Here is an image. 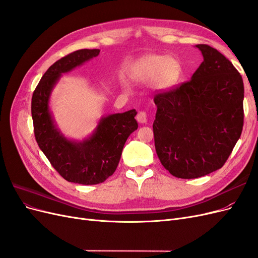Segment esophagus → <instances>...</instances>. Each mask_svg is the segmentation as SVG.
Listing matches in <instances>:
<instances>
[{
  "mask_svg": "<svg viewBox=\"0 0 258 258\" xmlns=\"http://www.w3.org/2000/svg\"><path fill=\"white\" fill-rule=\"evenodd\" d=\"M137 120H138L140 123H146V121H147L146 113H145V112H139L138 115H137Z\"/></svg>",
  "mask_w": 258,
  "mask_h": 258,
  "instance_id": "esophagus-1",
  "label": "esophagus"
}]
</instances>
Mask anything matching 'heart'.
I'll list each match as a JSON object with an SVG mask.
<instances>
[{
  "mask_svg": "<svg viewBox=\"0 0 258 258\" xmlns=\"http://www.w3.org/2000/svg\"><path fill=\"white\" fill-rule=\"evenodd\" d=\"M181 74V66L175 59L162 54H150L140 61L131 77L137 83L154 82L155 89L169 91L178 83ZM121 87L124 91H130L127 83L123 82Z\"/></svg>",
  "mask_w": 258,
  "mask_h": 258,
  "instance_id": "1",
  "label": "heart"
}]
</instances>
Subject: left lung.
<instances>
[{
	"mask_svg": "<svg viewBox=\"0 0 258 258\" xmlns=\"http://www.w3.org/2000/svg\"><path fill=\"white\" fill-rule=\"evenodd\" d=\"M204 61L190 81L156 95L153 123L161 165L175 177L197 178L221 169L243 127L244 87L224 54L199 44Z\"/></svg>",
	"mask_w": 258,
	"mask_h": 258,
	"instance_id": "obj_1",
	"label": "left lung"
}]
</instances>
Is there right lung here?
Wrapping results in <instances>:
<instances>
[{
    "label": "right lung",
    "instance_id": "add662e5",
    "mask_svg": "<svg viewBox=\"0 0 258 258\" xmlns=\"http://www.w3.org/2000/svg\"><path fill=\"white\" fill-rule=\"evenodd\" d=\"M99 49H81L61 58L45 72L32 96L34 135L38 147L68 182L95 185L104 182L118 166L124 143L138 129L136 110L102 116L82 141L66 137L50 111V97L62 74L97 57Z\"/></svg>",
    "mask_w": 258,
    "mask_h": 258
}]
</instances>
